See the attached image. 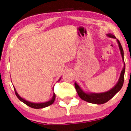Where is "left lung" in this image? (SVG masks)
I'll return each instance as SVG.
<instances>
[{"instance_id": "obj_1", "label": "left lung", "mask_w": 131, "mask_h": 131, "mask_svg": "<svg viewBox=\"0 0 131 131\" xmlns=\"http://www.w3.org/2000/svg\"><path fill=\"white\" fill-rule=\"evenodd\" d=\"M106 35L108 37H109L110 38L117 39L113 35H112V34H106ZM117 41L118 44L119 49L121 51V54L122 58L123 63H124V67H123L122 70V72L121 73V75H120V77L118 82L116 84V85L113 88H112L110 90L105 92H101V93H94V92H91V93L89 92H89H85L76 82H75V89H76L77 92L79 97L82 100H84V101H87L88 103H90L96 104V105L104 104L105 103H106L107 101H109L110 100H111L118 91L122 89L124 80V73H125V64L124 60V51H123L122 47L118 39H117Z\"/></svg>"}]
</instances>
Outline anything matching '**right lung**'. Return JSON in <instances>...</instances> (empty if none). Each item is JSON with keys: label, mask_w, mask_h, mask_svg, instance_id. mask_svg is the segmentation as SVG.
I'll use <instances>...</instances> for the list:
<instances>
[{"label": "right lung", "mask_w": 131, "mask_h": 131, "mask_svg": "<svg viewBox=\"0 0 131 131\" xmlns=\"http://www.w3.org/2000/svg\"><path fill=\"white\" fill-rule=\"evenodd\" d=\"M60 80H61V78L59 79L58 81H59ZM14 91H15L16 95L18 98L21 101L24 103L25 105H26L27 106L31 107V108H35V109H40V108H46V107L47 106H50V105H51L54 102L55 98H56V94H55V93L54 92L52 97L49 100V101H46V102H43V103H32V102H30V101H26V100H25V99H23V97L19 96V95L18 94V92H16V90L15 88H14Z\"/></svg>", "instance_id": "obj_1"}]
</instances>
